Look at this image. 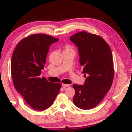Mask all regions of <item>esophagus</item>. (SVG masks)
I'll use <instances>...</instances> for the list:
<instances>
[{"label":"esophagus","mask_w":132,"mask_h":132,"mask_svg":"<svg viewBox=\"0 0 132 132\" xmlns=\"http://www.w3.org/2000/svg\"><path fill=\"white\" fill-rule=\"evenodd\" d=\"M62 87H64V88H65V87H69V86H70V85H69V84H62Z\"/></svg>","instance_id":"obj_1"}]
</instances>
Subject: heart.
<instances>
[{"label":"heart","mask_w":132,"mask_h":132,"mask_svg":"<svg viewBox=\"0 0 132 132\" xmlns=\"http://www.w3.org/2000/svg\"><path fill=\"white\" fill-rule=\"evenodd\" d=\"M65 48L66 50H72L71 48V47L69 45H67L65 46Z\"/></svg>","instance_id":"b5f03b06"}]
</instances>
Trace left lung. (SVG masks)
Wrapping results in <instances>:
<instances>
[{
  "label": "left lung",
  "mask_w": 132,
  "mask_h": 132,
  "mask_svg": "<svg viewBox=\"0 0 132 132\" xmlns=\"http://www.w3.org/2000/svg\"><path fill=\"white\" fill-rule=\"evenodd\" d=\"M78 47L80 63L86 76L84 85L73 84V102L81 109L96 106L112 85L114 70L109 46L103 38L82 31L70 37Z\"/></svg>",
  "instance_id": "left-lung-1"
}]
</instances>
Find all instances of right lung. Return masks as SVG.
Wrapping results in <instances>:
<instances>
[{
    "label": "right lung",
    "mask_w": 132,
    "mask_h": 132,
    "mask_svg": "<svg viewBox=\"0 0 132 132\" xmlns=\"http://www.w3.org/2000/svg\"><path fill=\"white\" fill-rule=\"evenodd\" d=\"M59 39L45 34H33L20 41L13 52L11 74L16 90L30 107L44 110L53 104L61 84L40 77L50 45Z\"/></svg>",
    "instance_id": "right-lung-1"
}]
</instances>
